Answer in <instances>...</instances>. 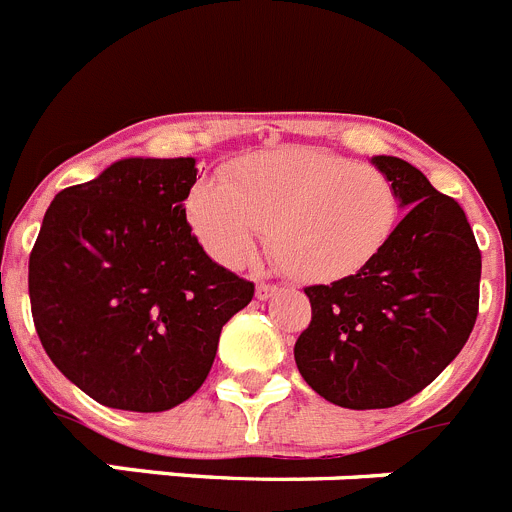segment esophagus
I'll use <instances>...</instances> for the list:
<instances>
[{
  "mask_svg": "<svg viewBox=\"0 0 512 512\" xmlns=\"http://www.w3.org/2000/svg\"><path fill=\"white\" fill-rule=\"evenodd\" d=\"M279 292H282L279 284H266V282L256 284V297H259V300H271V297L279 295Z\"/></svg>",
  "mask_w": 512,
  "mask_h": 512,
  "instance_id": "34e87169",
  "label": "esophagus"
}]
</instances>
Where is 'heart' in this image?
Here are the masks:
<instances>
[{
  "mask_svg": "<svg viewBox=\"0 0 512 512\" xmlns=\"http://www.w3.org/2000/svg\"><path fill=\"white\" fill-rule=\"evenodd\" d=\"M187 217L212 259L241 266L271 228V253L300 282H336L372 264L395 235L400 197L374 166L318 148L253 153L230 182L189 192Z\"/></svg>",
  "mask_w": 512,
  "mask_h": 512,
  "instance_id": "heart-1",
  "label": "heart"
}]
</instances>
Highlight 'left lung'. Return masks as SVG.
Wrapping results in <instances>:
<instances>
[{
    "mask_svg": "<svg viewBox=\"0 0 512 512\" xmlns=\"http://www.w3.org/2000/svg\"><path fill=\"white\" fill-rule=\"evenodd\" d=\"M372 164L408 212L366 269L305 287L312 320L295 343L302 379L348 410L418 395L464 348L479 310L482 253L459 202L402 158Z\"/></svg>",
    "mask_w": 512,
    "mask_h": 512,
    "instance_id": "8db88e82",
    "label": "left lung"
}]
</instances>
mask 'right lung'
<instances>
[{
	"mask_svg": "<svg viewBox=\"0 0 512 512\" xmlns=\"http://www.w3.org/2000/svg\"><path fill=\"white\" fill-rule=\"evenodd\" d=\"M194 158H122L56 194L30 253L45 354L99 405L164 413L200 390L253 282L215 264L187 223Z\"/></svg>",
	"mask_w": 512,
	"mask_h": 512,
	"instance_id": "add662e5",
	"label": "right lung"
}]
</instances>
